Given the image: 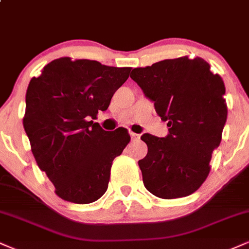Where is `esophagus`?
Masks as SVG:
<instances>
[{
  "label": "esophagus",
  "instance_id": "esophagus-1",
  "mask_svg": "<svg viewBox=\"0 0 249 249\" xmlns=\"http://www.w3.org/2000/svg\"><path fill=\"white\" fill-rule=\"evenodd\" d=\"M130 136H131V139H132V141H138L139 139V134H137V133H134V132H130Z\"/></svg>",
  "mask_w": 249,
  "mask_h": 249
}]
</instances>
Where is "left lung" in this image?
Listing matches in <instances>:
<instances>
[{"label": "left lung", "instance_id": "1", "mask_svg": "<svg viewBox=\"0 0 249 249\" xmlns=\"http://www.w3.org/2000/svg\"><path fill=\"white\" fill-rule=\"evenodd\" d=\"M130 76L170 127L165 138L141 137L147 145L146 157L138 161L142 182L161 199L190 196L206 180L221 142L227 119L224 81L205 59L187 56L136 68Z\"/></svg>", "mask_w": 249, "mask_h": 249}]
</instances>
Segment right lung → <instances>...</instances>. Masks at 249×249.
Instances as JSON below:
<instances>
[{
  "instance_id": "add662e5",
  "label": "right lung",
  "mask_w": 249,
  "mask_h": 249,
  "mask_svg": "<svg viewBox=\"0 0 249 249\" xmlns=\"http://www.w3.org/2000/svg\"><path fill=\"white\" fill-rule=\"evenodd\" d=\"M131 68L61 57L33 77L25 95L23 126L31 152L65 201L90 204L107 192L112 161L130 142L126 130L93 123Z\"/></svg>"
}]
</instances>
